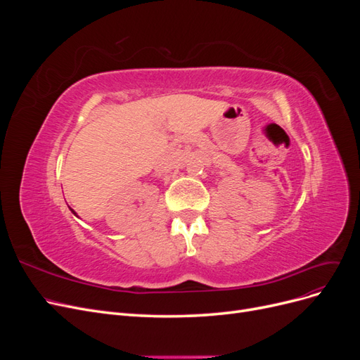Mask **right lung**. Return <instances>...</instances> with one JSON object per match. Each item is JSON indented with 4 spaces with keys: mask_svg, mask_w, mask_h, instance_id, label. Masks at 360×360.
<instances>
[{
    "mask_svg": "<svg viewBox=\"0 0 360 360\" xmlns=\"http://www.w3.org/2000/svg\"><path fill=\"white\" fill-rule=\"evenodd\" d=\"M69 209H70V207H69ZM70 210H72V209H70ZM72 213H73V214H75V216H76V213H75V210H72Z\"/></svg>",
    "mask_w": 360,
    "mask_h": 360,
    "instance_id": "1",
    "label": "right lung"
}]
</instances>
